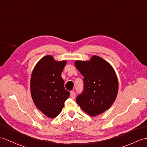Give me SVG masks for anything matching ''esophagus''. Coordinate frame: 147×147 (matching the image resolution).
<instances>
[{"mask_svg": "<svg viewBox=\"0 0 147 147\" xmlns=\"http://www.w3.org/2000/svg\"><path fill=\"white\" fill-rule=\"evenodd\" d=\"M70 96L71 98L72 99H74L75 97H76V93H75L74 91L72 92H70Z\"/></svg>", "mask_w": 147, "mask_h": 147, "instance_id": "34e87169", "label": "esophagus"}]
</instances>
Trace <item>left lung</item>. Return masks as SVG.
Wrapping results in <instances>:
<instances>
[{
    "instance_id": "left-lung-1",
    "label": "left lung",
    "mask_w": 147,
    "mask_h": 147,
    "mask_svg": "<svg viewBox=\"0 0 147 147\" xmlns=\"http://www.w3.org/2000/svg\"><path fill=\"white\" fill-rule=\"evenodd\" d=\"M75 65L84 77V89L77 97V104L92 117L105 112L115 102L119 90L113 68L97 55L87 61L76 60Z\"/></svg>"
}]
</instances>
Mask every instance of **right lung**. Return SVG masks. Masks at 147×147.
<instances>
[{
  "label": "right lung",
  "instance_id": "obj_1",
  "mask_svg": "<svg viewBox=\"0 0 147 147\" xmlns=\"http://www.w3.org/2000/svg\"><path fill=\"white\" fill-rule=\"evenodd\" d=\"M66 60L57 61L52 55L39 60L30 78V93L35 105L47 117L53 119L61 112L70 92L61 77Z\"/></svg>",
  "mask_w": 147,
  "mask_h": 147
}]
</instances>
